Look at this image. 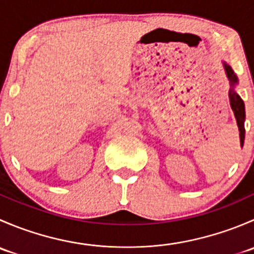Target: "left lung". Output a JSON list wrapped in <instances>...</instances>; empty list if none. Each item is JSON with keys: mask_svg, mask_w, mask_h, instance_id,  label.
<instances>
[{"mask_svg": "<svg viewBox=\"0 0 254 254\" xmlns=\"http://www.w3.org/2000/svg\"><path fill=\"white\" fill-rule=\"evenodd\" d=\"M224 66L225 70H226L227 77L230 79V83H231V89L229 91V98L232 111H234L235 117H236L238 129H240L241 145H243V141H245V125H243V122H245V103L234 89V86L237 83V77L234 73V70L227 64H224Z\"/></svg>", "mask_w": 254, "mask_h": 254, "instance_id": "8db88e82", "label": "left lung"}]
</instances>
